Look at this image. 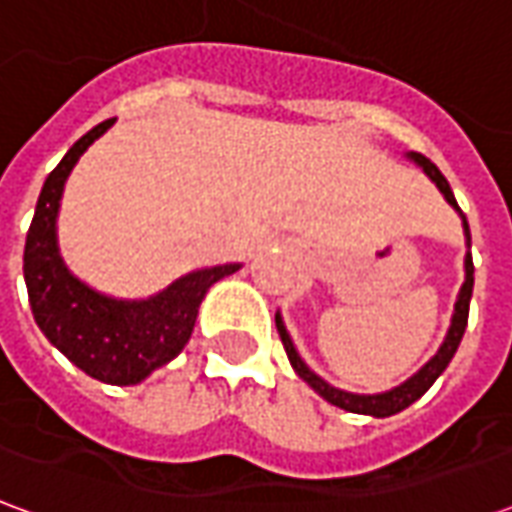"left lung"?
Returning a JSON list of instances; mask_svg holds the SVG:
<instances>
[{
	"label": "left lung",
	"instance_id": "1",
	"mask_svg": "<svg viewBox=\"0 0 512 512\" xmlns=\"http://www.w3.org/2000/svg\"><path fill=\"white\" fill-rule=\"evenodd\" d=\"M408 161H414L425 175H428L433 183H436V189L444 194V200L450 202L455 213L461 216V224H463V235H466V257H463V285L458 290V299H455V310H452V321H450V329L444 334V343L439 345V351L430 356L425 365L419 367L417 373L411 378H406L403 384L392 386V389H386V392H373V395H359V392H345V389H337L332 386L329 381H323L315 370L307 367V362L301 359L299 351H296V345L290 340L288 329H285V321H282V315L277 312V332L282 337V345H285V354H288L290 365L296 370V376L301 381H307V384L318 392V395L326 400V403H332L337 408H345V411H351V414H367V417H392L397 411H403L408 408L411 403H417L419 397L428 392L433 381L447 370V365L452 362V356L458 351V345H461V337L466 332V321H469V301H472V288H474V263H472V233H469V222H466V216L463 211L458 208V202H455V194H452L450 183L447 178L441 175L439 167L425 158L422 153H414V150H408L406 153Z\"/></svg>",
	"mask_w": 512,
	"mask_h": 512
}]
</instances>
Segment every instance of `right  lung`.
Returning a JSON list of instances; mask_svg holds the SVG:
<instances>
[{
  "instance_id": "add662e5",
  "label": "right lung",
  "mask_w": 512,
  "mask_h": 512,
  "mask_svg": "<svg viewBox=\"0 0 512 512\" xmlns=\"http://www.w3.org/2000/svg\"><path fill=\"white\" fill-rule=\"evenodd\" d=\"M112 126L115 120H104L87 131L49 172L29 224L24 282L35 323L60 354L90 378L131 386L145 381L153 370L172 362L186 348L205 293L219 279L235 274L241 263L189 271L147 299L106 296L65 266L57 244L65 180L84 150Z\"/></svg>"
}]
</instances>
